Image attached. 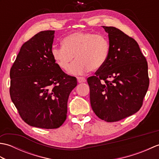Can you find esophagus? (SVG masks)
Segmentation results:
<instances>
[{"label":"esophagus","instance_id":"34e87169","mask_svg":"<svg viewBox=\"0 0 159 159\" xmlns=\"http://www.w3.org/2000/svg\"><path fill=\"white\" fill-rule=\"evenodd\" d=\"M77 80L79 83H85L86 82V79L84 77H77Z\"/></svg>","mask_w":159,"mask_h":159}]
</instances>
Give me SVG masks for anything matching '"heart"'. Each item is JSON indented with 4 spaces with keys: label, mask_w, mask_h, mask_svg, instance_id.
<instances>
[{
    "label": "heart",
    "mask_w": 159,
    "mask_h": 159,
    "mask_svg": "<svg viewBox=\"0 0 159 159\" xmlns=\"http://www.w3.org/2000/svg\"><path fill=\"white\" fill-rule=\"evenodd\" d=\"M61 43L62 47H52V59L61 69L66 70L74 57L76 60L68 69L74 75L100 69L109 56V40L104 35L78 31L64 38Z\"/></svg>",
    "instance_id": "obj_1"
}]
</instances>
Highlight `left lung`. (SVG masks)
I'll list each match as a JSON object with an SVG mask.
<instances>
[{"mask_svg": "<svg viewBox=\"0 0 159 159\" xmlns=\"http://www.w3.org/2000/svg\"><path fill=\"white\" fill-rule=\"evenodd\" d=\"M103 28L109 34V58L87 83L93 112L114 122L141 109L149 87L148 63L133 38L113 26Z\"/></svg>", "mask_w": 159, "mask_h": 159, "instance_id": "left-lung-1", "label": "left lung"}]
</instances>
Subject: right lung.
<instances>
[{"mask_svg": "<svg viewBox=\"0 0 159 159\" xmlns=\"http://www.w3.org/2000/svg\"><path fill=\"white\" fill-rule=\"evenodd\" d=\"M55 31H41L22 46L10 70L9 93L20 116L29 126L60 127L66 120L67 100L77 85L52 59Z\"/></svg>", "mask_w": 159, "mask_h": 159, "instance_id": "right-lung-1", "label": "right lung"}]
</instances>
